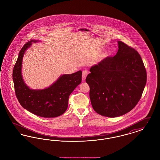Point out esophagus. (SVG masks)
<instances>
[{"instance_id": "1", "label": "esophagus", "mask_w": 160, "mask_h": 160, "mask_svg": "<svg viewBox=\"0 0 160 160\" xmlns=\"http://www.w3.org/2000/svg\"><path fill=\"white\" fill-rule=\"evenodd\" d=\"M88 74V71L87 70H84L82 72V80L83 81H84L86 80V78Z\"/></svg>"}]
</instances>
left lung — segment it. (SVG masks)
<instances>
[{
	"mask_svg": "<svg viewBox=\"0 0 160 160\" xmlns=\"http://www.w3.org/2000/svg\"><path fill=\"white\" fill-rule=\"evenodd\" d=\"M118 48L114 56L92 66L86 78L93 110L110 118L126 114L135 107L147 80L144 63L137 51L119 41Z\"/></svg>",
	"mask_w": 160,
	"mask_h": 160,
	"instance_id": "left-lung-1",
	"label": "left lung"
}]
</instances>
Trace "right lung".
<instances>
[{"mask_svg": "<svg viewBox=\"0 0 160 160\" xmlns=\"http://www.w3.org/2000/svg\"><path fill=\"white\" fill-rule=\"evenodd\" d=\"M32 40L21 49L15 63L12 78L16 97L21 106L32 113L43 118L58 117L65 113L68 105L69 95L82 82V72L64 74L49 88L42 90L30 89L22 76V65L25 51L32 45Z\"/></svg>", "mask_w": 160, "mask_h": 160, "instance_id": "obj_1", "label": "right lung"}]
</instances>
